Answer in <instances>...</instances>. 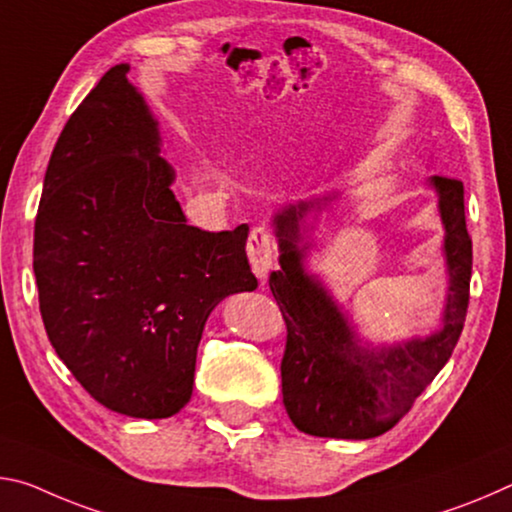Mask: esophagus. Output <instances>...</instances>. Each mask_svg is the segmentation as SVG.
Returning <instances> with one entry per match:
<instances>
[{
  "label": "esophagus",
  "instance_id": "1",
  "mask_svg": "<svg viewBox=\"0 0 512 512\" xmlns=\"http://www.w3.org/2000/svg\"><path fill=\"white\" fill-rule=\"evenodd\" d=\"M247 256L251 263V270L258 276V279L265 281L267 274H270L274 265V236L267 226L258 224L249 231L247 238Z\"/></svg>",
  "mask_w": 512,
  "mask_h": 512
}]
</instances>
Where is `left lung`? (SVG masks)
<instances>
[{
  "instance_id": "left-lung-1",
  "label": "left lung",
  "mask_w": 512,
  "mask_h": 512,
  "mask_svg": "<svg viewBox=\"0 0 512 512\" xmlns=\"http://www.w3.org/2000/svg\"><path fill=\"white\" fill-rule=\"evenodd\" d=\"M445 224V254L451 276L442 329L399 347L365 349L324 288L301 267L299 220L308 204L276 215L281 270L270 290L286 322L281 390L292 424L317 438L367 440L390 431L451 358L463 333L472 238L465 224V188L460 179L433 177Z\"/></svg>"
}]
</instances>
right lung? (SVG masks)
Returning <instances> with one entry per match:
<instances>
[{"label":"right lung","mask_w":512,"mask_h":512,"mask_svg":"<svg viewBox=\"0 0 512 512\" xmlns=\"http://www.w3.org/2000/svg\"><path fill=\"white\" fill-rule=\"evenodd\" d=\"M127 72L111 67L56 140L33 274L49 342L83 390L115 413L163 420L192 395L208 315L258 281L247 224H188L156 120Z\"/></svg>","instance_id":"1"}]
</instances>
